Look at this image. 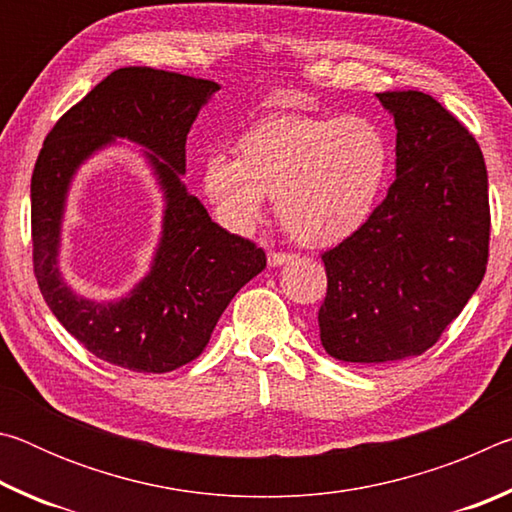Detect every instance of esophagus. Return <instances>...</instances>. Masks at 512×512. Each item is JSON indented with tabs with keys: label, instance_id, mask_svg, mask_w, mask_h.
<instances>
[{
	"label": "esophagus",
	"instance_id": "34e87169",
	"mask_svg": "<svg viewBox=\"0 0 512 512\" xmlns=\"http://www.w3.org/2000/svg\"><path fill=\"white\" fill-rule=\"evenodd\" d=\"M291 259H293L291 253H275V250H273V253H268V266L277 268V266L291 262Z\"/></svg>",
	"mask_w": 512,
	"mask_h": 512
}]
</instances>
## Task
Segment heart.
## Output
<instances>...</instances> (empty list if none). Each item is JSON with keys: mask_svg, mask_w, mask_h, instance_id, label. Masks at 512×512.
I'll return each instance as SVG.
<instances>
[{"mask_svg": "<svg viewBox=\"0 0 512 512\" xmlns=\"http://www.w3.org/2000/svg\"><path fill=\"white\" fill-rule=\"evenodd\" d=\"M391 173V144L359 115H268L237 140V158L210 153L201 189L230 232H248L275 196L280 223L307 246H332L368 223Z\"/></svg>", "mask_w": 512, "mask_h": 512, "instance_id": "1", "label": "heart"}]
</instances>
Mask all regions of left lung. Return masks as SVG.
Wrapping results in <instances>:
<instances>
[{"label": "left lung", "mask_w": 512, "mask_h": 512, "mask_svg": "<svg viewBox=\"0 0 512 512\" xmlns=\"http://www.w3.org/2000/svg\"><path fill=\"white\" fill-rule=\"evenodd\" d=\"M395 119V183L368 223L323 255L318 311L329 357H418L461 314L485 275L488 171L474 137L424 92H381Z\"/></svg>", "instance_id": "8db88e82"}]
</instances>
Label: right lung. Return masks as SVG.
Here are the masks:
<instances>
[{"instance_id": "right-lung-1", "label": "right lung", "mask_w": 512, "mask_h": 512, "mask_svg": "<svg viewBox=\"0 0 512 512\" xmlns=\"http://www.w3.org/2000/svg\"><path fill=\"white\" fill-rule=\"evenodd\" d=\"M219 83L151 67H121L51 128L31 178L33 268L42 298L83 348L135 372H171L210 341L237 291L266 268L253 241L230 235L187 192L189 128ZM141 146L163 194L150 271L124 297L85 299L59 266L68 189L82 164L116 140Z\"/></svg>"}]
</instances>
